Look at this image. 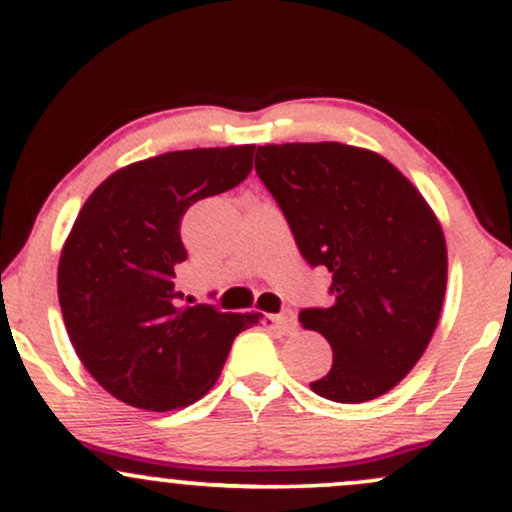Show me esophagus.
Listing matches in <instances>:
<instances>
[{"label": "esophagus", "instance_id": "esophagus-1", "mask_svg": "<svg viewBox=\"0 0 512 512\" xmlns=\"http://www.w3.org/2000/svg\"><path fill=\"white\" fill-rule=\"evenodd\" d=\"M272 325L279 330L281 334H293L298 330V322H296V315L291 313V310H286V313H279L272 317Z\"/></svg>", "mask_w": 512, "mask_h": 512}]
</instances>
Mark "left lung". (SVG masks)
<instances>
[{
  "mask_svg": "<svg viewBox=\"0 0 512 512\" xmlns=\"http://www.w3.org/2000/svg\"><path fill=\"white\" fill-rule=\"evenodd\" d=\"M255 170L310 267L332 272L330 308L305 330L332 346L315 395L358 404L390 392L424 356L448 284L443 228L387 158L339 142L257 146Z\"/></svg>",
  "mask_w": 512,
  "mask_h": 512,
  "instance_id": "8db88e82",
  "label": "left lung"
}]
</instances>
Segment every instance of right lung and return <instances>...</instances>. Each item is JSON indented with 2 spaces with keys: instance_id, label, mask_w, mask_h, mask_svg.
<instances>
[{
  "instance_id": "obj_1",
  "label": "right lung",
  "mask_w": 512,
  "mask_h": 512,
  "mask_svg": "<svg viewBox=\"0 0 512 512\" xmlns=\"http://www.w3.org/2000/svg\"><path fill=\"white\" fill-rule=\"evenodd\" d=\"M255 146L170 151L115 170L67 236L57 293L69 342L103 390L129 407L182 409L219 378L238 332L260 313L185 305L180 221L192 204L250 175Z\"/></svg>"
}]
</instances>
